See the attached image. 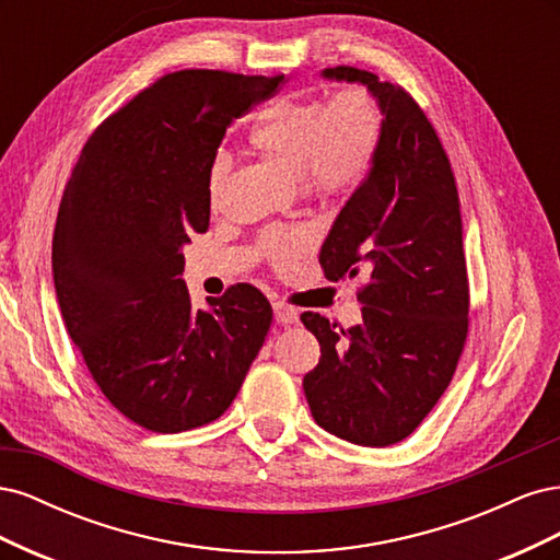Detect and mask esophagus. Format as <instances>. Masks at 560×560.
<instances>
[{
    "label": "esophagus",
    "instance_id": "34e87169",
    "mask_svg": "<svg viewBox=\"0 0 560 560\" xmlns=\"http://www.w3.org/2000/svg\"><path fill=\"white\" fill-rule=\"evenodd\" d=\"M273 313H276V319L280 322V325H294V322L299 319L296 308L287 306L284 301H276V303H273Z\"/></svg>",
    "mask_w": 560,
    "mask_h": 560
}]
</instances>
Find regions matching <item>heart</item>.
<instances>
[{
	"instance_id": "obj_1",
	"label": "heart",
	"mask_w": 560,
	"mask_h": 560,
	"mask_svg": "<svg viewBox=\"0 0 560 560\" xmlns=\"http://www.w3.org/2000/svg\"><path fill=\"white\" fill-rule=\"evenodd\" d=\"M383 140V109L364 89H346L336 97L282 100L264 112L249 132V144L261 156L301 177L311 194L348 196L364 182ZM231 161L217 156L208 171L212 206L224 200ZM311 247L306 229H270L261 252L276 266L294 264Z\"/></svg>"
}]
</instances>
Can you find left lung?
<instances>
[{
  "instance_id": "1",
  "label": "left lung",
  "mask_w": 560,
  "mask_h": 560,
  "mask_svg": "<svg viewBox=\"0 0 560 560\" xmlns=\"http://www.w3.org/2000/svg\"><path fill=\"white\" fill-rule=\"evenodd\" d=\"M322 77L366 86L383 109V140L319 249L329 280L369 276L358 294L362 322L336 331L319 313L301 315L322 352L303 393L319 428L381 448L434 409L465 348L460 200L446 151L409 93L358 67Z\"/></svg>"
}]
</instances>
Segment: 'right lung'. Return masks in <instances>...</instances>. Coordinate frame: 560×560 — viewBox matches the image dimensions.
I'll use <instances>...</instances> for the list:
<instances>
[{"instance_id": "obj_1", "label": "right lung", "mask_w": 560, "mask_h": 560, "mask_svg": "<svg viewBox=\"0 0 560 560\" xmlns=\"http://www.w3.org/2000/svg\"><path fill=\"white\" fill-rule=\"evenodd\" d=\"M282 79L165 74L97 126L65 186L50 257L65 327L114 409L144 430L217 420L270 329L252 284L194 308L182 247L210 226L208 171L226 128Z\"/></svg>"}]
</instances>
